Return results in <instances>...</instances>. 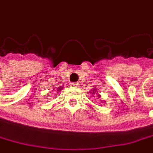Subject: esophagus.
<instances>
[{
	"mask_svg": "<svg viewBox=\"0 0 153 153\" xmlns=\"http://www.w3.org/2000/svg\"><path fill=\"white\" fill-rule=\"evenodd\" d=\"M72 86H74V87H77L78 86V83H72L71 84Z\"/></svg>",
	"mask_w": 153,
	"mask_h": 153,
	"instance_id": "obj_1",
	"label": "esophagus"
}]
</instances>
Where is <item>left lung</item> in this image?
Listing matches in <instances>:
<instances>
[{"label": "left lung", "instance_id": "8db88e82", "mask_svg": "<svg viewBox=\"0 0 153 153\" xmlns=\"http://www.w3.org/2000/svg\"><path fill=\"white\" fill-rule=\"evenodd\" d=\"M91 92H92V95H95V94H96V95H97V97H100V95L97 93V90L96 89L92 90V91H91Z\"/></svg>", "mask_w": 153, "mask_h": 153}]
</instances>
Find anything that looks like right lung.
<instances>
[{"instance_id":"obj_1","label":"right lung","mask_w":153,"mask_h":153,"mask_svg":"<svg viewBox=\"0 0 153 153\" xmlns=\"http://www.w3.org/2000/svg\"><path fill=\"white\" fill-rule=\"evenodd\" d=\"M62 90H63V86H60L59 88H57V92H61Z\"/></svg>"}]
</instances>
